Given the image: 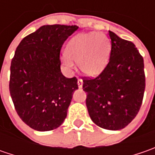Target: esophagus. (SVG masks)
Listing matches in <instances>:
<instances>
[{"label":"esophagus","instance_id":"1","mask_svg":"<svg viewBox=\"0 0 155 155\" xmlns=\"http://www.w3.org/2000/svg\"><path fill=\"white\" fill-rule=\"evenodd\" d=\"M78 85L79 89H82V87H83V80L82 79H78Z\"/></svg>","mask_w":155,"mask_h":155}]
</instances>
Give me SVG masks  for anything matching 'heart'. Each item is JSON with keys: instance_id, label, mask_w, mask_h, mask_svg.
Returning <instances> with one entry per match:
<instances>
[{"instance_id": "obj_1", "label": "heart", "mask_w": 155, "mask_h": 155, "mask_svg": "<svg viewBox=\"0 0 155 155\" xmlns=\"http://www.w3.org/2000/svg\"><path fill=\"white\" fill-rule=\"evenodd\" d=\"M110 50V40L106 35L95 32L80 33L70 40L67 54L63 56L62 60L69 68L74 66V60L84 74L96 77L106 67Z\"/></svg>"}]
</instances>
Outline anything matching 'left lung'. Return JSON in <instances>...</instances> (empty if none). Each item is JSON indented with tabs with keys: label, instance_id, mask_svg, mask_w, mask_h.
<instances>
[{
	"label": "left lung",
	"instance_id": "left-lung-1",
	"mask_svg": "<svg viewBox=\"0 0 155 155\" xmlns=\"http://www.w3.org/2000/svg\"><path fill=\"white\" fill-rule=\"evenodd\" d=\"M110 61L95 78L84 79L86 106L95 124L120 130L133 121L140 110L145 91L144 62L134 43L109 31Z\"/></svg>",
	"mask_w": 155,
	"mask_h": 155
}]
</instances>
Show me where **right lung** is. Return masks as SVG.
<instances>
[{"label":"right lung","mask_w":155,"mask_h":155,"mask_svg":"<svg viewBox=\"0 0 155 155\" xmlns=\"http://www.w3.org/2000/svg\"><path fill=\"white\" fill-rule=\"evenodd\" d=\"M78 26L45 25L25 37L16 48L10 67L9 91L21 119L37 131L58 128L67 116L76 78L60 69V50Z\"/></svg>","instance_id":"obj_1"}]
</instances>
